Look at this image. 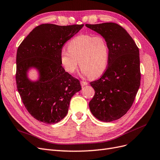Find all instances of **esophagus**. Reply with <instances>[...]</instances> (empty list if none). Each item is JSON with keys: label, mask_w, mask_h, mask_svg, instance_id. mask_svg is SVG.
Segmentation results:
<instances>
[{"label": "esophagus", "mask_w": 160, "mask_h": 160, "mask_svg": "<svg viewBox=\"0 0 160 160\" xmlns=\"http://www.w3.org/2000/svg\"><path fill=\"white\" fill-rule=\"evenodd\" d=\"M80 83H81V85L82 87H83V86H85V85H87L88 84V83H87L86 81H81Z\"/></svg>", "instance_id": "obj_1"}]
</instances>
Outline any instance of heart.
Here are the masks:
<instances>
[{"label": "heart", "mask_w": 160, "mask_h": 160, "mask_svg": "<svg viewBox=\"0 0 160 160\" xmlns=\"http://www.w3.org/2000/svg\"><path fill=\"white\" fill-rule=\"evenodd\" d=\"M109 47L105 37L85 34L74 37L68 43V50L62 49L60 60L65 71L72 74L79 65L84 75L95 78L107 68Z\"/></svg>", "instance_id": "1"}]
</instances>
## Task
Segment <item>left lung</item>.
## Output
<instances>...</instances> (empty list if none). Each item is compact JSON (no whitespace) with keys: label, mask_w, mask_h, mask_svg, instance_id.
<instances>
[{"label":"left lung","mask_w":160,"mask_h":160,"mask_svg":"<svg viewBox=\"0 0 160 160\" xmlns=\"http://www.w3.org/2000/svg\"><path fill=\"white\" fill-rule=\"evenodd\" d=\"M85 26L105 37L108 44V67L99 79L90 83L95 95L89 105L97 119L110 122L122 118L133 103L141 80L139 49L117 23Z\"/></svg>","instance_id":"8db88e82"}]
</instances>
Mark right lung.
<instances>
[{"instance_id": "obj_1", "label": "right lung", "mask_w": 160, "mask_h": 160, "mask_svg": "<svg viewBox=\"0 0 160 160\" xmlns=\"http://www.w3.org/2000/svg\"><path fill=\"white\" fill-rule=\"evenodd\" d=\"M83 25L42 24L18 47L17 90L28 112L39 122L47 124L60 122L68 112L71 98L81 89L79 81L62 67L60 56L65 43ZM31 66L40 72V79L35 83L26 77Z\"/></svg>"}]
</instances>
